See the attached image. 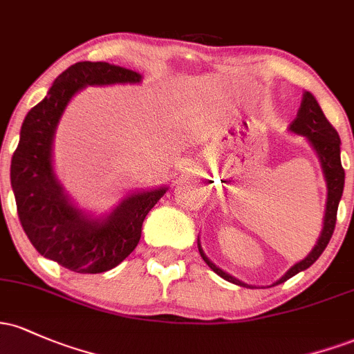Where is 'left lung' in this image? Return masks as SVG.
I'll return each mask as SVG.
<instances>
[{"label":"left lung","mask_w":354,"mask_h":354,"mask_svg":"<svg viewBox=\"0 0 354 354\" xmlns=\"http://www.w3.org/2000/svg\"><path fill=\"white\" fill-rule=\"evenodd\" d=\"M290 133L297 136H304L308 139L310 147L316 153L317 159L321 162L322 174H324L326 188H328V198H326V209H324V221H322V230L319 239H317V243L314 245L313 250L309 252L308 257L299 260L297 263H294L289 270L282 275L281 279L274 282L272 286H277L286 282L287 279L294 277V275L299 274V272L309 269L317 259L321 257V254L324 252V248L328 247L329 240H331L333 232H335L336 227V213H337V205H339L341 196H343V188H344V169L341 166V139L339 134L335 127L329 124V120L326 119L324 112L319 104H317L316 97H314L310 92H304L302 95L301 107H299L297 118L292 120L289 127ZM198 250H200L201 259L207 262V266L212 269L215 274H218L221 279L232 282V284L248 287V289H254V286L245 284V282L239 281V279L230 275L228 272L221 270L220 267H216L215 263L212 262L207 257V254L201 248L200 239H198Z\"/></svg>","instance_id":"obj_1"}]
</instances>
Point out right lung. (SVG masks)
<instances>
[{
	"label": "right lung",
	"mask_w": 354,
	"mask_h": 354,
	"mask_svg": "<svg viewBox=\"0 0 354 354\" xmlns=\"http://www.w3.org/2000/svg\"><path fill=\"white\" fill-rule=\"evenodd\" d=\"M141 80V73L107 62H77L23 120L10 171L18 216L38 254L65 269L100 274L119 266L139 243L149 209L168 192L165 185L129 193L109 213L94 215L73 203L53 168V139L72 97L87 85Z\"/></svg>",
	"instance_id": "add662e5"
}]
</instances>
